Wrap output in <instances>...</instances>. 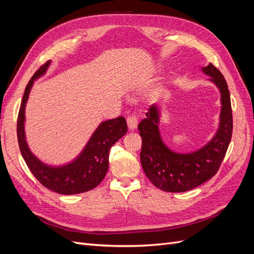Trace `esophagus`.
Instances as JSON below:
<instances>
[{
    "label": "esophagus",
    "instance_id": "esophagus-1",
    "mask_svg": "<svg viewBox=\"0 0 254 254\" xmlns=\"http://www.w3.org/2000/svg\"><path fill=\"white\" fill-rule=\"evenodd\" d=\"M126 121H127V126H128L129 130H133L136 128L137 119L134 117V115H129Z\"/></svg>",
    "mask_w": 254,
    "mask_h": 254
}]
</instances>
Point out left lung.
Wrapping results in <instances>:
<instances>
[{"label":"left lung","mask_w":254,"mask_h":254,"mask_svg":"<svg viewBox=\"0 0 254 254\" xmlns=\"http://www.w3.org/2000/svg\"><path fill=\"white\" fill-rule=\"evenodd\" d=\"M202 71L211 76L221 94L220 123L216 134L204 147L181 155L168 149L158 129L159 107L152 105L146 119L137 126L142 137L141 163L145 175L155 187L165 191L181 193L195 189L216 175L232 137L233 119L227 81L218 68L210 64Z\"/></svg>","instance_id":"1"}]
</instances>
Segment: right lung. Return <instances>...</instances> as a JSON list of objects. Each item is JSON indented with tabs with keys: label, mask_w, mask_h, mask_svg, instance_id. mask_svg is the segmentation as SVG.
<instances>
[{
	"label": "right lung",
	"mask_w": 254,
	"mask_h": 254,
	"mask_svg": "<svg viewBox=\"0 0 254 254\" xmlns=\"http://www.w3.org/2000/svg\"><path fill=\"white\" fill-rule=\"evenodd\" d=\"M50 64H42L28 81L22 98L17 123V135L23 159L36 179L43 187L63 195H74L96 188L103 181L109 166V151L114 143L127 132L126 120L119 117L102 123L92 135L86 148L74 162L63 167L44 165L29 151L24 134V110L34 80L41 76Z\"/></svg>",
	"instance_id": "right-lung-1"
}]
</instances>
